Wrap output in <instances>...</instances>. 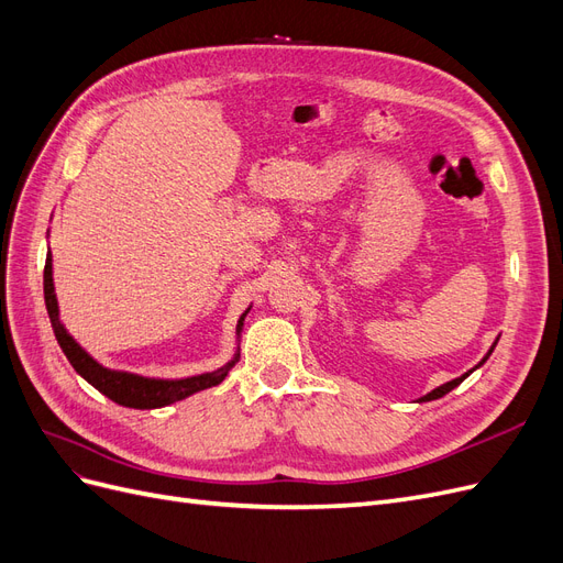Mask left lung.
Instances as JSON below:
<instances>
[{
	"label": "left lung",
	"instance_id": "1",
	"mask_svg": "<svg viewBox=\"0 0 563 563\" xmlns=\"http://www.w3.org/2000/svg\"><path fill=\"white\" fill-rule=\"evenodd\" d=\"M493 347H496V343H493ZM493 347L488 350V354L484 356V360H482V364H484V362L488 360V356H490V352H493ZM482 364H479V366H482ZM474 368H476V366H474ZM474 368H472V371H474ZM472 371H467V373H465V376H460V378H455V380H451V383H446V385H441V387L432 389V391H430V395H424V397H422V399H418V401H432V399H439V397H444V395H449V391H451L453 387H457L460 383H463V380H465V378L470 376V373H472Z\"/></svg>",
	"mask_w": 563,
	"mask_h": 563
}]
</instances>
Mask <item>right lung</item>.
Wrapping results in <instances>:
<instances>
[{
  "instance_id": "1",
  "label": "right lung",
  "mask_w": 563,
  "mask_h": 563,
  "mask_svg": "<svg viewBox=\"0 0 563 563\" xmlns=\"http://www.w3.org/2000/svg\"><path fill=\"white\" fill-rule=\"evenodd\" d=\"M44 300H46L51 327H54L56 340H58L60 350L65 352L67 362L73 364V368L84 380L91 383L98 391H103L108 399L122 404V406H129V408H162V406H168L174 401H180L185 397L195 395V391H199V389H207V387L223 383L228 371L236 362H240V350H236L232 362H228L223 368L211 371V373H201V376H192V378H183V380L143 378V376H135V373L112 371V368L100 366L91 354H87L75 343V338L65 331V327L58 319V300L54 294V277H51V253H46V265H44ZM249 310L242 314L240 323H236V333H242L244 317L249 314Z\"/></svg>"
}]
</instances>
